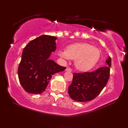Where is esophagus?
Segmentation results:
<instances>
[{
  "mask_svg": "<svg viewBox=\"0 0 128 128\" xmlns=\"http://www.w3.org/2000/svg\"><path fill=\"white\" fill-rule=\"evenodd\" d=\"M66 71H68V72H72V69L70 68H66Z\"/></svg>",
  "mask_w": 128,
  "mask_h": 128,
  "instance_id": "esophagus-1",
  "label": "esophagus"
}]
</instances>
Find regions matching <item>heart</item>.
<instances>
[{
	"label": "heart",
	"instance_id": "1",
	"mask_svg": "<svg viewBox=\"0 0 128 128\" xmlns=\"http://www.w3.org/2000/svg\"><path fill=\"white\" fill-rule=\"evenodd\" d=\"M59 55L66 60H75L76 68L81 71H87L94 67L100 56V51L88 43H81L72 44L66 50H61Z\"/></svg>",
	"mask_w": 128,
	"mask_h": 128
}]
</instances>
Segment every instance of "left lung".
Segmentation results:
<instances>
[{
    "mask_svg": "<svg viewBox=\"0 0 128 128\" xmlns=\"http://www.w3.org/2000/svg\"><path fill=\"white\" fill-rule=\"evenodd\" d=\"M106 66L99 68L92 72L73 74V81L68 87L69 96L73 100L85 102L98 96L107 85L110 77L111 59L108 56Z\"/></svg>",
    "mask_w": 128,
    "mask_h": 128,
    "instance_id": "left-lung-1",
    "label": "left lung"
}]
</instances>
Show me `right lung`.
<instances>
[{
	"label": "right lung",
	"mask_w": 128,
	"mask_h": 128,
	"mask_svg": "<svg viewBox=\"0 0 128 128\" xmlns=\"http://www.w3.org/2000/svg\"><path fill=\"white\" fill-rule=\"evenodd\" d=\"M56 40L55 36L42 35L24 48L18 76L21 86L28 92L41 94L46 89L52 76L66 69L49 59L56 50Z\"/></svg>",
	"instance_id": "right-lung-1"
}]
</instances>
